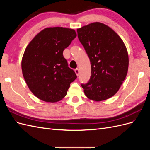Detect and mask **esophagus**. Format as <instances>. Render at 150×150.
<instances>
[{"label":"esophagus","instance_id":"obj_1","mask_svg":"<svg viewBox=\"0 0 150 150\" xmlns=\"http://www.w3.org/2000/svg\"><path fill=\"white\" fill-rule=\"evenodd\" d=\"M74 71H75V72H76V75L78 76L79 74V69H78V68H77V69H76L74 70Z\"/></svg>","mask_w":150,"mask_h":150}]
</instances>
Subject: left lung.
<instances>
[{"label":"left lung","instance_id":"obj_1","mask_svg":"<svg viewBox=\"0 0 150 150\" xmlns=\"http://www.w3.org/2000/svg\"><path fill=\"white\" fill-rule=\"evenodd\" d=\"M77 32L91 67L89 81L81 86L89 99L106 100L117 92L128 72L129 59L125 45L114 30L100 22L85 25Z\"/></svg>","mask_w":150,"mask_h":150}]
</instances>
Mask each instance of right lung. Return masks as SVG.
Wrapping results in <instances>:
<instances>
[{
    "mask_svg": "<svg viewBox=\"0 0 150 150\" xmlns=\"http://www.w3.org/2000/svg\"><path fill=\"white\" fill-rule=\"evenodd\" d=\"M76 37L74 30L60 27L46 28L27 46L22 71L29 89L39 99L56 102L64 98L76 79L68 66L64 50Z\"/></svg>",
    "mask_w": 150,
    "mask_h": 150,
    "instance_id": "right-lung-1",
    "label": "right lung"
}]
</instances>
